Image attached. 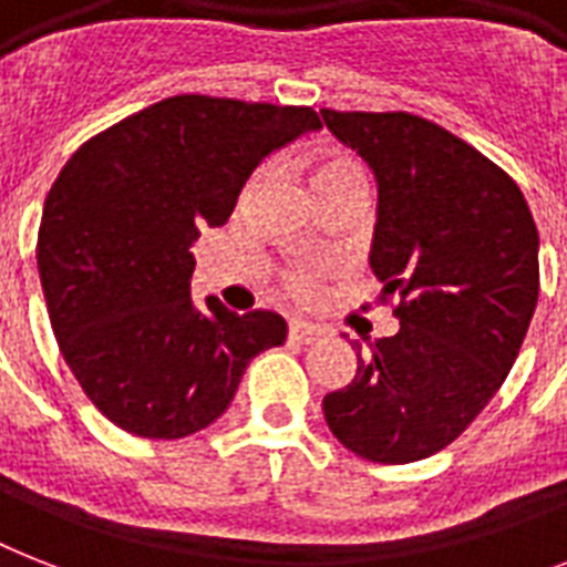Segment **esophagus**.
Here are the masks:
<instances>
[{"label":"esophagus","mask_w":567,"mask_h":567,"mask_svg":"<svg viewBox=\"0 0 567 567\" xmlns=\"http://www.w3.org/2000/svg\"><path fill=\"white\" fill-rule=\"evenodd\" d=\"M320 338H323V329L315 327V323H302V320H293L291 327H288V341L291 344H318Z\"/></svg>","instance_id":"1"}]
</instances>
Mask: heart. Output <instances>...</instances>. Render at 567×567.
<instances>
[{
    "label": "heart",
    "instance_id": "heart-1",
    "mask_svg": "<svg viewBox=\"0 0 567 567\" xmlns=\"http://www.w3.org/2000/svg\"><path fill=\"white\" fill-rule=\"evenodd\" d=\"M359 173H362L359 171V164L344 158V155H329V158H323V162L318 164V171H315V185H320V182L344 179V176H359ZM288 282H291V288L297 293H311L318 288V274L309 270V267H297V270H291V276H288Z\"/></svg>",
    "mask_w": 567,
    "mask_h": 567
}]
</instances>
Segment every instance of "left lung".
<instances>
[{
    "label": "left lung",
    "mask_w": 567,
    "mask_h": 567,
    "mask_svg": "<svg viewBox=\"0 0 567 567\" xmlns=\"http://www.w3.org/2000/svg\"><path fill=\"white\" fill-rule=\"evenodd\" d=\"M320 117L377 179L371 270L396 336L355 341L353 382L323 396L355 456L405 465L456 441L518 359L538 302V229L520 188L447 128L405 111Z\"/></svg>",
    "instance_id": "8db88e82"
}]
</instances>
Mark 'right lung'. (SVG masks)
I'll list each match as a JSON object with an SVG mask.
<instances>
[{
    "instance_id": "right-lung-1",
    "label": "right lung",
    "mask_w": 567,
    "mask_h": 567,
    "mask_svg": "<svg viewBox=\"0 0 567 567\" xmlns=\"http://www.w3.org/2000/svg\"><path fill=\"white\" fill-rule=\"evenodd\" d=\"M320 128L311 109L182 93L79 146L49 190L38 274L73 377L120 430L185 439L288 336L276 311L190 300L194 240L223 226L267 155Z\"/></svg>"
}]
</instances>
